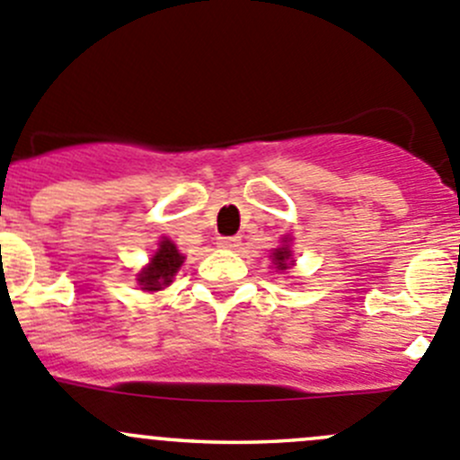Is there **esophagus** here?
<instances>
[{"instance_id":"34e87169","label":"esophagus","mask_w":460,"mask_h":460,"mask_svg":"<svg viewBox=\"0 0 460 460\" xmlns=\"http://www.w3.org/2000/svg\"><path fill=\"white\" fill-rule=\"evenodd\" d=\"M217 247H222V249H235V247H240V238H217Z\"/></svg>"}]
</instances>
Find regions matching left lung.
Wrapping results in <instances>:
<instances>
[{"label":"left lung","instance_id":"left-lung-1","mask_svg":"<svg viewBox=\"0 0 460 460\" xmlns=\"http://www.w3.org/2000/svg\"><path fill=\"white\" fill-rule=\"evenodd\" d=\"M274 265L279 267V270H288L289 265V249L288 247H279L274 252Z\"/></svg>","mask_w":460,"mask_h":460}]
</instances>
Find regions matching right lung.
Masks as SVG:
<instances>
[{
    "label": "right lung",
    "instance_id": "obj_1",
    "mask_svg": "<svg viewBox=\"0 0 460 460\" xmlns=\"http://www.w3.org/2000/svg\"><path fill=\"white\" fill-rule=\"evenodd\" d=\"M181 262H184V256L177 252L175 244L171 240H164L159 244L157 253L153 256V261H150V265L137 279L141 289H146V292H159V289L168 288L172 283V276L181 267Z\"/></svg>",
    "mask_w": 460,
    "mask_h": 460
}]
</instances>
